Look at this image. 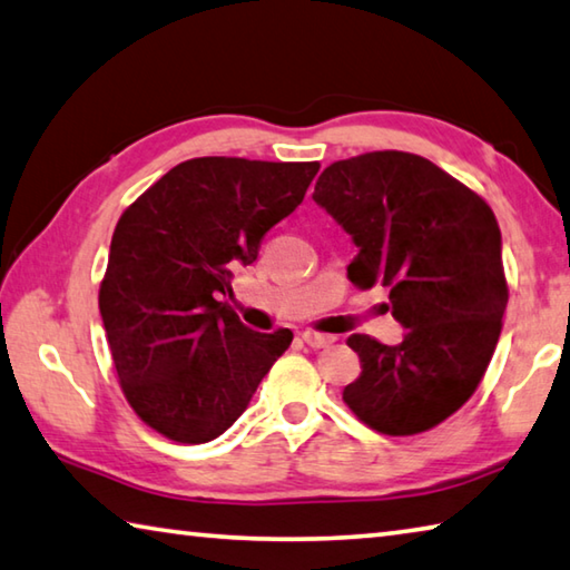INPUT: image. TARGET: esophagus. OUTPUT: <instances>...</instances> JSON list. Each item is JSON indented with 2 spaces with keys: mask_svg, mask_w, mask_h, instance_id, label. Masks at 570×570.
I'll use <instances>...</instances> for the list:
<instances>
[{
  "mask_svg": "<svg viewBox=\"0 0 570 570\" xmlns=\"http://www.w3.org/2000/svg\"><path fill=\"white\" fill-rule=\"evenodd\" d=\"M303 341H305V345H311V347H327V345L335 343V337H333V335H323V333L305 331V333H303Z\"/></svg>",
  "mask_w": 570,
  "mask_h": 570,
  "instance_id": "obj_1",
  "label": "esophagus"
}]
</instances>
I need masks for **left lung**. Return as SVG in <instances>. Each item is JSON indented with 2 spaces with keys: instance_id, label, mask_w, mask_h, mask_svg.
<instances>
[{
  "instance_id": "1",
  "label": "left lung",
  "mask_w": 570,
  "mask_h": 570,
  "mask_svg": "<svg viewBox=\"0 0 570 570\" xmlns=\"http://www.w3.org/2000/svg\"><path fill=\"white\" fill-rule=\"evenodd\" d=\"M313 199L357 245L355 287L391 291L403 343L355 333L361 375L343 401L383 435L425 433L481 385L501 337L508 283L501 227L471 187L431 159L397 149L337 159Z\"/></svg>"
}]
</instances>
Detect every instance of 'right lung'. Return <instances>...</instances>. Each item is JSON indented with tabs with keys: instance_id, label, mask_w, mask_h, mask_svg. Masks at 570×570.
<instances>
[{
	"instance_id": "add662e5",
	"label": "right lung",
	"mask_w": 570,
	"mask_h": 570,
	"mask_svg": "<svg viewBox=\"0 0 570 570\" xmlns=\"http://www.w3.org/2000/svg\"><path fill=\"white\" fill-rule=\"evenodd\" d=\"M317 163L195 157L169 169L115 227L102 313L119 387L139 421L175 443L233 425L293 333H255L219 295L265 233L303 203Z\"/></svg>"
}]
</instances>
